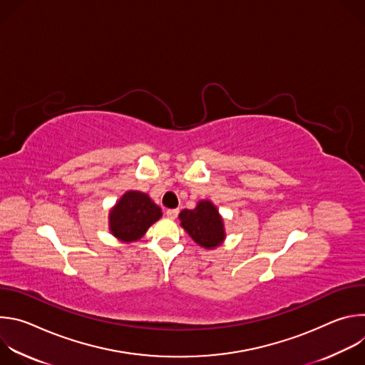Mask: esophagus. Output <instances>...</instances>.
I'll return each mask as SVG.
<instances>
[{"label":"esophagus","mask_w":365,"mask_h":365,"mask_svg":"<svg viewBox=\"0 0 365 365\" xmlns=\"http://www.w3.org/2000/svg\"><path fill=\"white\" fill-rule=\"evenodd\" d=\"M178 214H179L178 210H168V211H166V215H168V218H170V220H175V218L178 217Z\"/></svg>","instance_id":"1"}]
</instances>
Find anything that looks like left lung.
I'll use <instances>...</instances> for the list:
<instances>
[{"label":"left lung","instance_id":"left-lung-1","mask_svg":"<svg viewBox=\"0 0 365 365\" xmlns=\"http://www.w3.org/2000/svg\"><path fill=\"white\" fill-rule=\"evenodd\" d=\"M179 220L190 238L206 250L218 248L227 238L224 220L210 199L199 200L193 210H183Z\"/></svg>","mask_w":365,"mask_h":365}]
</instances>
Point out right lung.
Returning a JSON list of instances; mask_svg holds the SVG:
<instances>
[{
	"label": "right lung",
	"instance_id": "1",
	"mask_svg": "<svg viewBox=\"0 0 365 365\" xmlns=\"http://www.w3.org/2000/svg\"><path fill=\"white\" fill-rule=\"evenodd\" d=\"M162 215L160 206L155 205L147 193L127 190L111 207L108 217L110 232L121 242H134Z\"/></svg>",
	"mask_w": 365,
	"mask_h": 365
}]
</instances>
